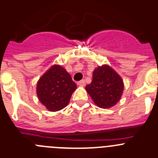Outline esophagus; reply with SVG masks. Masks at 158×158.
I'll return each mask as SVG.
<instances>
[{"instance_id": "obj_1", "label": "esophagus", "mask_w": 158, "mask_h": 158, "mask_svg": "<svg viewBox=\"0 0 158 158\" xmlns=\"http://www.w3.org/2000/svg\"><path fill=\"white\" fill-rule=\"evenodd\" d=\"M85 84H86V82H85V80H84V79H82V80L79 81V82H77V85L79 86H85Z\"/></svg>"}]
</instances>
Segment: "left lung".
I'll list each match as a JSON object with an SVG mask.
<instances>
[{
	"label": "left lung",
	"mask_w": 158,
	"mask_h": 158,
	"mask_svg": "<svg viewBox=\"0 0 158 158\" xmlns=\"http://www.w3.org/2000/svg\"><path fill=\"white\" fill-rule=\"evenodd\" d=\"M86 90L97 107L110 108L120 101L124 82L110 65L103 64L94 70L92 82L86 85Z\"/></svg>",
	"instance_id": "8db88e82"
}]
</instances>
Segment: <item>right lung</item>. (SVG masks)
I'll return each mask as SVG.
<instances>
[{"label": "right lung", "mask_w": 158, "mask_h": 158, "mask_svg": "<svg viewBox=\"0 0 158 158\" xmlns=\"http://www.w3.org/2000/svg\"><path fill=\"white\" fill-rule=\"evenodd\" d=\"M77 88L64 68L54 64L40 78L36 94L41 104L50 111H57L69 104Z\"/></svg>", "instance_id": "add662e5"}]
</instances>
